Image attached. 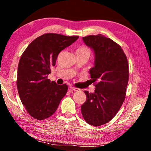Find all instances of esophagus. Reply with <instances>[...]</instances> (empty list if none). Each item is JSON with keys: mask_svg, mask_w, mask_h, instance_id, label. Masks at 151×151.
Here are the masks:
<instances>
[{"mask_svg": "<svg viewBox=\"0 0 151 151\" xmlns=\"http://www.w3.org/2000/svg\"><path fill=\"white\" fill-rule=\"evenodd\" d=\"M70 90L74 91H81L80 88H75V87H71V86L70 87Z\"/></svg>", "mask_w": 151, "mask_h": 151, "instance_id": "34e87169", "label": "esophagus"}]
</instances>
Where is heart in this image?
Returning <instances> with one entry per match:
<instances>
[{
    "label": "heart",
    "mask_w": 151,
    "mask_h": 151,
    "mask_svg": "<svg viewBox=\"0 0 151 151\" xmlns=\"http://www.w3.org/2000/svg\"><path fill=\"white\" fill-rule=\"evenodd\" d=\"M76 54H86L90 56L91 49L87 47V46L82 45L76 48Z\"/></svg>",
    "instance_id": "heart-1"
}]
</instances>
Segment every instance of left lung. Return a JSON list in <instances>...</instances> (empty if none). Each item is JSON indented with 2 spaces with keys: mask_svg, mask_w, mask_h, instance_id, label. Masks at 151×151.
<instances>
[{
  "mask_svg": "<svg viewBox=\"0 0 151 151\" xmlns=\"http://www.w3.org/2000/svg\"><path fill=\"white\" fill-rule=\"evenodd\" d=\"M95 55L94 66L90 70L95 86L94 93L85 91L86 101L81 112L87 123L94 127L107 123L115 116L126 96L129 67L121 46L104 35L83 38Z\"/></svg>",
  "mask_w": 151,
  "mask_h": 151,
  "instance_id": "obj_1",
  "label": "left lung"
}]
</instances>
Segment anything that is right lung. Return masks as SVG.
I'll use <instances>...</instances> for the list:
<instances>
[{
  "label": "right lung",
  "instance_id": "right-lung-1",
  "mask_svg": "<svg viewBox=\"0 0 151 151\" xmlns=\"http://www.w3.org/2000/svg\"><path fill=\"white\" fill-rule=\"evenodd\" d=\"M78 36L46 33L30 43L20 57L17 85L22 103L30 116L42 121L57 111L68 90L58 85L48 75L55 66L61 50L78 39Z\"/></svg>",
  "mask_w": 151,
  "mask_h": 151
}]
</instances>
